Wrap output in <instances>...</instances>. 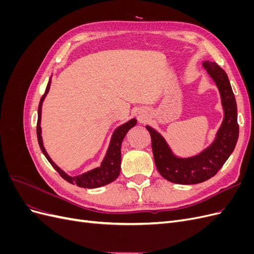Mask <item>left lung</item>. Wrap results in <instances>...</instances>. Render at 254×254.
Segmentation results:
<instances>
[{"label": "left lung", "mask_w": 254, "mask_h": 254, "mask_svg": "<svg viewBox=\"0 0 254 254\" xmlns=\"http://www.w3.org/2000/svg\"><path fill=\"white\" fill-rule=\"evenodd\" d=\"M203 66L219 89L225 118L215 142L200 155L188 159L176 158L164 139L147 126L157 170L167 181L177 184H197L209 180L218 173L233 152L238 139L237 107L226 72L215 63L205 61Z\"/></svg>", "instance_id": "1"}]
</instances>
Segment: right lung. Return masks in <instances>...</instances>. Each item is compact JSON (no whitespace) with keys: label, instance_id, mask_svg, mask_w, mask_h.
I'll list each match as a JSON object with an SVG mask.
<instances>
[{"label":"right lung","instance_id":"right-lung-1","mask_svg":"<svg viewBox=\"0 0 254 254\" xmlns=\"http://www.w3.org/2000/svg\"><path fill=\"white\" fill-rule=\"evenodd\" d=\"M50 84L51 80L48 83V87L45 89L44 94L42 95L39 107H38V121H37V137H38V143H39V146L41 148V151L43 152V155L45 158L48 159L51 165L55 168V170L58 172V174L63 177V178L71 184H76V186L79 188L83 189H96V188H101L104 186H107L111 182H113L115 179L118 178L120 175L121 171V145L123 140L128 132V130L130 128H132L136 124V120H130L129 122L125 123L124 125L120 126L117 130H115L111 143L108 148V151H107V155L103 161V163L101 167H97L93 171H90L86 174H82L80 176H76V177H70L67 176L64 172H63L60 168L53 162L49 155L45 151L43 147V143H42V137H41V128H40V121H41V107L42 103L44 101L45 96H47L48 92L50 90Z\"/></svg>","mask_w":254,"mask_h":254}]
</instances>
